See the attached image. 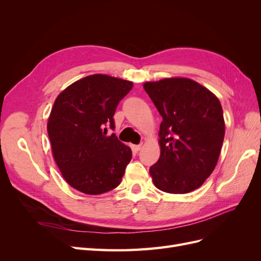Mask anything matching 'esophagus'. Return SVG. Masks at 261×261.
I'll use <instances>...</instances> for the list:
<instances>
[{
	"instance_id": "1",
	"label": "esophagus",
	"mask_w": 261,
	"mask_h": 261,
	"mask_svg": "<svg viewBox=\"0 0 261 261\" xmlns=\"http://www.w3.org/2000/svg\"><path fill=\"white\" fill-rule=\"evenodd\" d=\"M141 147H143V144H140V145H134V146H132V148H133L134 151H139V150L141 149Z\"/></svg>"
}]
</instances>
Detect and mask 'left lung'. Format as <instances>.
<instances>
[{
  "instance_id": "obj_1",
  "label": "left lung",
  "mask_w": 261,
  "mask_h": 261,
  "mask_svg": "<svg viewBox=\"0 0 261 261\" xmlns=\"http://www.w3.org/2000/svg\"><path fill=\"white\" fill-rule=\"evenodd\" d=\"M144 88L162 116L160 158L149 172L153 184L170 194L200 187L215 170L224 139L219 99L188 78H165Z\"/></svg>"
}]
</instances>
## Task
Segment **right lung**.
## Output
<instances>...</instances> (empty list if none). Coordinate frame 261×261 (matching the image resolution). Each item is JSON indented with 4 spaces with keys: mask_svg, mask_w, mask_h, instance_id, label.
Returning a JSON list of instances; mask_svg holds the SVG:
<instances>
[{
    "mask_svg": "<svg viewBox=\"0 0 261 261\" xmlns=\"http://www.w3.org/2000/svg\"><path fill=\"white\" fill-rule=\"evenodd\" d=\"M133 83L90 75L68 86L54 102L48 121L52 153L63 177L77 191L100 195L120 185L132 150L107 136L114 113Z\"/></svg>",
    "mask_w": 261,
    "mask_h": 261,
    "instance_id": "obj_1",
    "label": "right lung"
}]
</instances>
